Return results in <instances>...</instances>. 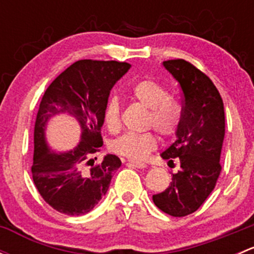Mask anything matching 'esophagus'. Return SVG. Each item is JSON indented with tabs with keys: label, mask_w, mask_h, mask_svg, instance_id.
I'll return each instance as SVG.
<instances>
[{
	"label": "esophagus",
	"mask_w": 254,
	"mask_h": 254,
	"mask_svg": "<svg viewBox=\"0 0 254 254\" xmlns=\"http://www.w3.org/2000/svg\"><path fill=\"white\" fill-rule=\"evenodd\" d=\"M127 163H129L130 166H132V167H135V168H145V167H147V166H146V163L141 162V161L129 160V161H127Z\"/></svg>",
	"instance_id": "1"
}]
</instances>
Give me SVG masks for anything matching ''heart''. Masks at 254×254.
<instances>
[{
    "label": "heart",
    "mask_w": 254,
    "mask_h": 254,
    "mask_svg": "<svg viewBox=\"0 0 254 254\" xmlns=\"http://www.w3.org/2000/svg\"><path fill=\"white\" fill-rule=\"evenodd\" d=\"M131 97L143 107L150 109L147 123L163 137H173L182 123L181 109L162 84L153 79H141L131 87ZM104 124L109 131L115 132L120 127V104L117 97H111L104 107ZM157 146L155 134L125 132L111 143L113 152L132 160L146 157Z\"/></svg>",
    "instance_id": "obj_1"
}]
</instances>
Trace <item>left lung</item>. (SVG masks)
Listing matches in <instances>:
<instances>
[{"instance_id": "left-lung-1", "label": "left lung", "mask_w": 254, "mask_h": 254, "mask_svg": "<svg viewBox=\"0 0 254 254\" xmlns=\"http://www.w3.org/2000/svg\"><path fill=\"white\" fill-rule=\"evenodd\" d=\"M163 66L181 86L183 108L177 140L161 156L171 162L179 158L181 170L152 200L166 214L182 217L203 205L221 172L224 103L211 79L190 63L177 59L163 61Z\"/></svg>"}]
</instances>
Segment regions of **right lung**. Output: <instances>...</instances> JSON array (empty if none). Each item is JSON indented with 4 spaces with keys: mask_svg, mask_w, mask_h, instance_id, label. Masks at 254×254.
<instances>
[{
    "mask_svg": "<svg viewBox=\"0 0 254 254\" xmlns=\"http://www.w3.org/2000/svg\"><path fill=\"white\" fill-rule=\"evenodd\" d=\"M130 66L118 61H76L45 91L35 120L32 176L40 195L56 211L70 216L91 211L122 166L115 155L104 156L94 165L93 155L103 145L101 127L111 89ZM59 114L70 115L79 123L81 140L73 150L55 154L48 147L45 129L48 119Z\"/></svg>",
    "mask_w": 254,
    "mask_h": 254,
    "instance_id": "right-lung-1",
    "label": "right lung"
}]
</instances>
